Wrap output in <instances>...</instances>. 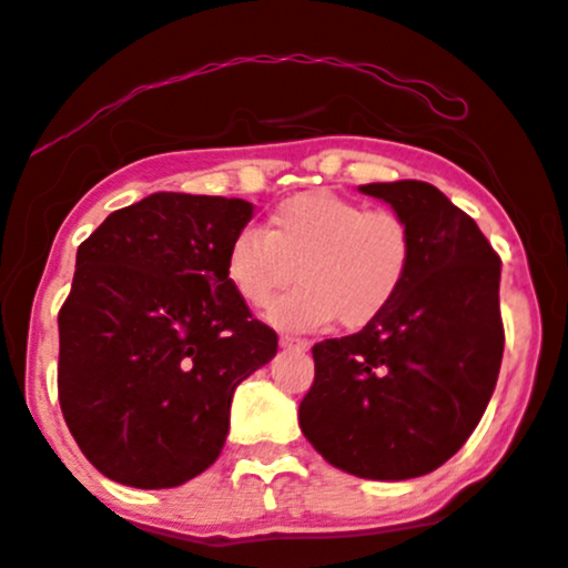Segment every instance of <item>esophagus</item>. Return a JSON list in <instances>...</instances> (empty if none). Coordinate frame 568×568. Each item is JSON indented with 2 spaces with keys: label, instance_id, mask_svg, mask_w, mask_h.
Returning a JSON list of instances; mask_svg holds the SVG:
<instances>
[{
  "label": "esophagus",
  "instance_id": "esophagus-1",
  "mask_svg": "<svg viewBox=\"0 0 568 568\" xmlns=\"http://www.w3.org/2000/svg\"><path fill=\"white\" fill-rule=\"evenodd\" d=\"M280 346H285V349H296V352L310 349V344H306L304 338H296V336H280Z\"/></svg>",
  "mask_w": 568,
  "mask_h": 568
}]
</instances>
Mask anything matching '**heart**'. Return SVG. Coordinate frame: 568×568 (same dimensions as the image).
Wrapping results in <instances>:
<instances>
[{"label": "heart", "mask_w": 568, "mask_h": 568, "mask_svg": "<svg viewBox=\"0 0 568 568\" xmlns=\"http://www.w3.org/2000/svg\"><path fill=\"white\" fill-rule=\"evenodd\" d=\"M413 266V232L394 211H371L327 190L277 203L266 230L232 237L224 275L237 296L264 306L298 280V288L266 312L285 331L365 327L396 302Z\"/></svg>", "instance_id": "heart-1"}]
</instances>
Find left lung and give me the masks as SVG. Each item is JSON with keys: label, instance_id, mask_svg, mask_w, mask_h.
<instances>
[{"label": "left lung", "instance_id": "obj_1", "mask_svg": "<svg viewBox=\"0 0 568 568\" xmlns=\"http://www.w3.org/2000/svg\"><path fill=\"white\" fill-rule=\"evenodd\" d=\"M359 193L405 219L413 266L375 323L314 344L298 426L346 474L418 479L466 444L495 392L505 346L500 256L434 184L373 182Z\"/></svg>", "mask_w": 568, "mask_h": 568}]
</instances>
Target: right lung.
I'll return each instance as SVG.
<instances>
[{"instance_id": "obj_1", "label": "right lung", "mask_w": 568, "mask_h": 568, "mask_svg": "<svg viewBox=\"0 0 568 568\" xmlns=\"http://www.w3.org/2000/svg\"><path fill=\"white\" fill-rule=\"evenodd\" d=\"M254 216L241 197L153 193L113 211L77 251L58 314V396L108 479L169 489L222 453L235 388L277 354L224 275Z\"/></svg>"}]
</instances>
